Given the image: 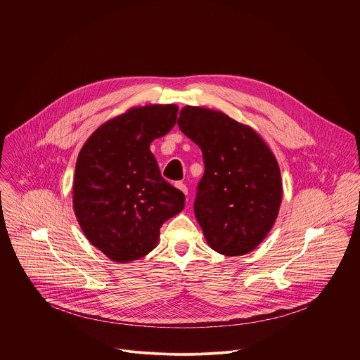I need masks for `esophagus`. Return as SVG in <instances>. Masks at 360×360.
Instances as JSON below:
<instances>
[{"label":"esophagus","instance_id":"esophagus-1","mask_svg":"<svg viewBox=\"0 0 360 360\" xmlns=\"http://www.w3.org/2000/svg\"><path fill=\"white\" fill-rule=\"evenodd\" d=\"M175 188H176V189H179L184 195H186V193H188V188H186V185H184L182 182H176V184H175Z\"/></svg>","mask_w":360,"mask_h":360}]
</instances>
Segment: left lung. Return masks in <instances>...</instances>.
Here are the masks:
<instances>
[{"label": "left lung", "mask_w": 360, "mask_h": 360, "mask_svg": "<svg viewBox=\"0 0 360 360\" xmlns=\"http://www.w3.org/2000/svg\"><path fill=\"white\" fill-rule=\"evenodd\" d=\"M179 129L202 150L195 218L207 243L221 255L252 252L271 232L282 202L278 161L249 125L205 107L186 105Z\"/></svg>", "instance_id": "left-lung-1"}]
</instances>
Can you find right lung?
Segmentation results:
<instances>
[{
  "label": "right lung",
  "instance_id": "1",
  "mask_svg": "<svg viewBox=\"0 0 360 360\" xmlns=\"http://www.w3.org/2000/svg\"><path fill=\"white\" fill-rule=\"evenodd\" d=\"M176 115L174 104L132 107L98 127L79 150L74 212L91 245L114 262L148 255L162 224L184 210L185 195L161 176L149 149Z\"/></svg>",
  "mask_w": 360,
  "mask_h": 360
}]
</instances>
